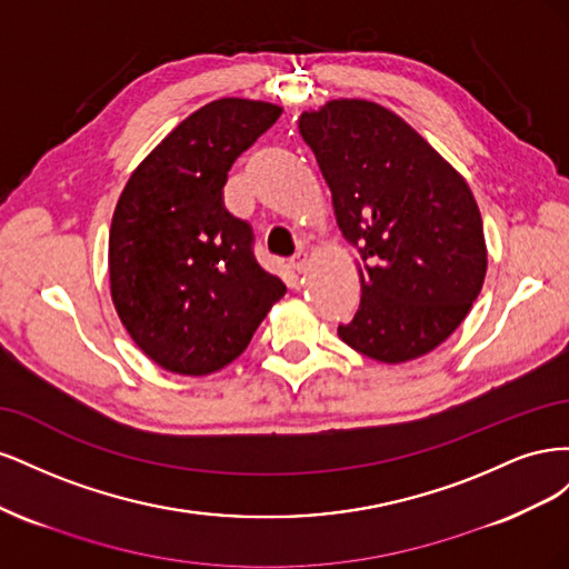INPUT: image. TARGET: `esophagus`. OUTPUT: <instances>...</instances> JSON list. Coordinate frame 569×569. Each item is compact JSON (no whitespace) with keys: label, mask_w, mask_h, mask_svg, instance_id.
<instances>
[{"label":"esophagus","mask_w":569,"mask_h":569,"mask_svg":"<svg viewBox=\"0 0 569 569\" xmlns=\"http://www.w3.org/2000/svg\"><path fill=\"white\" fill-rule=\"evenodd\" d=\"M291 268H295L297 272H303L306 270V266H308V251L303 249V247H299L297 249V253L295 256H291Z\"/></svg>","instance_id":"esophagus-1"}]
</instances>
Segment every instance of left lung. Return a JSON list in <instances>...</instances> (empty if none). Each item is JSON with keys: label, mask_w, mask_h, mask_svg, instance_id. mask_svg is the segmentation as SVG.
<instances>
[{"label": "left lung", "mask_w": 569, "mask_h": 569, "mask_svg": "<svg viewBox=\"0 0 569 569\" xmlns=\"http://www.w3.org/2000/svg\"><path fill=\"white\" fill-rule=\"evenodd\" d=\"M299 130L330 184L337 226L363 258L360 306L339 337L380 363L437 349L470 313L487 274L468 182L393 111L332 99Z\"/></svg>", "instance_id": "left-lung-1"}]
</instances>
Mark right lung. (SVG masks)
Returning a JSON list of instances; mask_svg holds the SVG:
<instances>
[{
    "label": "right lung",
    "instance_id": "obj_1",
    "mask_svg": "<svg viewBox=\"0 0 569 569\" xmlns=\"http://www.w3.org/2000/svg\"><path fill=\"white\" fill-rule=\"evenodd\" d=\"M282 109L216 99L137 166L109 232L111 299L153 363L209 375L242 353L287 287L253 256V230L222 201L232 163Z\"/></svg>",
    "mask_w": 569,
    "mask_h": 569
}]
</instances>
